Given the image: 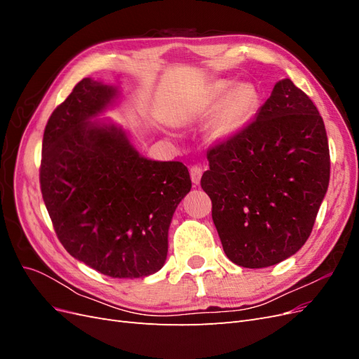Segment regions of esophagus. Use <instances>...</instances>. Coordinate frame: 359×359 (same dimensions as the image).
<instances>
[{"instance_id":"esophagus-1","label":"esophagus","mask_w":359,"mask_h":359,"mask_svg":"<svg viewBox=\"0 0 359 359\" xmlns=\"http://www.w3.org/2000/svg\"><path fill=\"white\" fill-rule=\"evenodd\" d=\"M202 173H203V170H202L201 166H191L190 168V178H191L194 186H199L201 178H202Z\"/></svg>"}]
</instances>
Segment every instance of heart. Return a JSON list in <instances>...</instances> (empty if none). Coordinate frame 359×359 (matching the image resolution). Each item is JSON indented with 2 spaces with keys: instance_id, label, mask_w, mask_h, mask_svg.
Returning <instances> with one entry per match:
<instances>
[{
  "instance_id": "b5f03b06",
  "label": "heart",
  "mask_w": 359,
  "mask_h": 359,
  "mask_svg": "<svg viewBox=\"0 0 359 359\" xmlns=\"http://www.w3.org/2000/svg\"><path fill=\"white\" fill-rule=\"evenodd\" d=\"M226 88L227 83L224 82H217L210 86V90L202 94L199 99L181 107L177 114V121L180 124L196 123L206 115H210L219 105L210 123L211 136L215 139H224L235 135L255 112L257 93L255 86L250 83L236 85L224 95V99L219 104Z\"/></svg>"
}]
</instances>
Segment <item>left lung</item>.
Segmentation results:
<instances>
[{
  "instance_id": "1",
  "label": "left lung",
  "mask_w": 359,
  "mask_h": 359,
  "mask_svg": "<svg viewBox=\"0 0 359 359\" xmlns=\"http://www.w3.org/2000/svg\"><path fill=\"white\" fill-rule=\"evenodd\" d=\"M201 186L226 256L265 268L309 240L330 182V147L318 107L290 79L276 83L256 119L211 147Z\"/></svg>"
}]
</instances>
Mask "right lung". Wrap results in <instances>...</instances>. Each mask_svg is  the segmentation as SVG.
<instances>
[{
    "mask_svg": "<svg viewBox=\"0 0 359 359\" xmlns=\"http://www.w3.org/2000/svg\"><path fill=\"white\" fill-rule=\"evenodd\" d=\"M115 94L85 78L55 107L43 135L40 190L73 257L112 278H139L165 264L172 215L191 180L181 161L147 160L121 130L90 121Z\"/></svg>",
    "mask_w": 359,
    "mask_h": 359,
    "instance_id": "right-lung-1",
    "label": "right lung"
}]
</instances>
